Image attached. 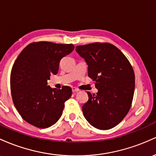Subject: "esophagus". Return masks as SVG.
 Here are the masks:
<instances>
[{"label": "esophagus", "mask_w": 156, "mask_h": 156, "mask_svg": "<svg viewBox=\"0 0 156 156\" xmlns=\"http://www.w3.org/2000/svg\"><path fill=\"white\" fill-rule=\"evenodd\" d=\"M79 89L78 88H76V87H72V91L73 92V93H76V92H78L79 91Z\"/></svg>", "instance_id": "obj_1"}]
</instances>
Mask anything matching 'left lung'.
<instances>
[{"instance_id": "1", "label": "left lung", "mask_w": 156, "mask_h": 156, "mask_svg": "<svg viewBox=\"0 0 156 156\" xmlns=\"http://www.w3.org/2000/svg\"><path fill=\"white\" fill-rule=\"evenodd\" d=\"M76 51L85 59L87 74L95 81L97 94L87 91L88 101L82 107L93 127L109 130L125 118L130 110L135 89L133 69L115 45L94 43L77 45Z\"/></svg>"}]
</instances>
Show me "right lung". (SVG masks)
Returning a JSON list of instances; mask_svg holds the SVG:
<instances>
[{
	"mask_svg": "<svg viewBox=\"0 0 156 156\" xmlns=\"http://www.w3.org/2000/svg\"><path fill=\"white\" fill-rule=\"evenodd\" d=\"M74 49L73 44L36 42L20 52L12 66L10 86L13 103L26 122L39 128L55 125L65 101L72 94L69 86L51 88L47 80L57 74L61 59Z\"/></svg>",
	"mask_w": 156,
	"mask_h": 156,
	"instance_id": "right-lung-1",
	"label": "right lung"
}]
</instances>
